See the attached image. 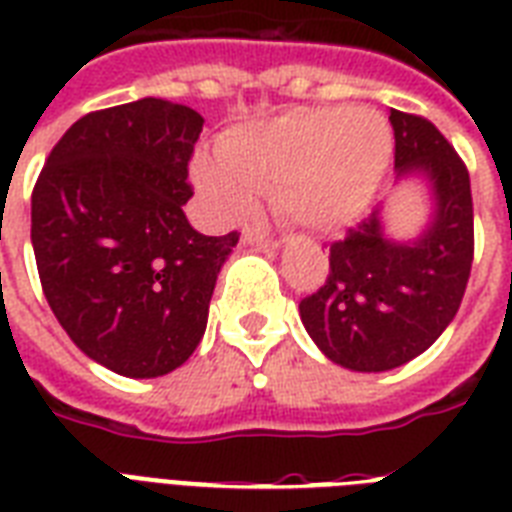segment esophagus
I'll use <instances>...</instances> for the list:
<instances>
[{
  "mask_svg": "<svg viewBox=\"0 0 512 512\" xmlns=\"http://www.w3.org/2000/svg\"><path fill=\"white\" fill-rule=\"evenodd\" d=\"M241 241H244L247 247H265V249H276L281 244L279 239H273V236H263V233H257V231H244Z\"/></svg>",
  "mask_w": 512,
  "mask_h": 512,
  "instance_id": "34e87169",
  "label": "esophagus"
}]
</instances>
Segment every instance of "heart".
I'll use <instances>...</instances> for the list:
<instances>
[{"mask_svg":"<svg viewBox=\"0 0 512 512\" xmlns=\"http://www.w3.org/2000/svg\"><path fill=\"white\" fill-rule=\"evenodd\" d=\"M393 151V130L377 111L300 108L228 132L220 156L196 159L193 180L220 220L247 215L257 191H271L297 225L329 233L372 207Z\"/></svg>","mask_w":512,"mask_h":512,"instance_id":"b5f03b06","label":"heart"}]
</instances>
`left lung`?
Masks as SVG:
<instances>
[{
    "mask_svg": "<svg viewBox=\"0 0 512 512\" xmlns=\"http://www.w3.org/2000/svg\"><path fill=\"white\" fill-rule=\"evenodd\" d=\"M390 124L396 177L428 185V225L414 239H390L374 209L329 247L324 287L300 300L311 340L353 372H388L425 353L457 316L473 265L465 164L428 119L390 108Z\"/></svg>",
    "mask_w": 512,
    "mask_h": 512,
    "instance_id": "obj_1",
    "label": "left lung"
}]
</instances>
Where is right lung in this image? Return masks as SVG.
Segmentation results:
<instances>
[{
	"mask_svg": "<svg viewBox=\"0 0 512 512\" xmlns=\"http://www.w3.org/2000/svg\"><path fill=\"white\" fill-rule=\"evenodd\" d=\"M201 114L162 98L68 127L31 193V244L47 303L84 356L148 380L204 337L217 273L239 233L193 231L188 162Z\"/></svg>",
	"mask_w": 512,
	"mask_h": 512,
	"instance_id": "1",
	"label": "right lung"
}]
</instances>
